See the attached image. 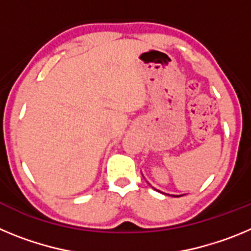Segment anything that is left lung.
Instances as JSON below:
<instances>
[{"label":"left lung","instance_id":"1","mask_svg":"<svg viewBox=\"0 0 251 251\" xmlns=\"http://www.w3.org/2000/svg\"><path fill=\"white\" fill-rule=\"evenodd\" d=\"M172 196H175V197H179V196H176V195H172Z\"/></svg>","mask_w":251,"mask_h":251}]
</instances>
